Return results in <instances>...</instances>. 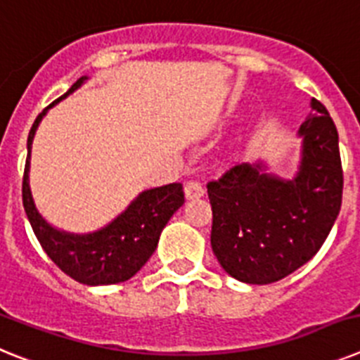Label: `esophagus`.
<instances>
[{"label":"esophagus","instance_id":"1","mask_svg":"<svg viewBox=\"0 0 360 360\" xmlns=\"http://www.w3.org/2000/svg\"><path fill=\"white\" fill-rule=\"evenodd\" d=\"M184 193H186L187 200H195L202 198V196L205 195V189H203L202 184L196 182V180H189V182L186 184V187H184Z\"/></svg>","mask_w":360,"mask_h":360}]
</instances>
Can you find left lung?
Wrapping results in <instances>:
<instances>
[{"label": "left lung", "instance_id": "obj_1", "mask_svg": "<svg viewBox=\"0 0 360 360\" xmlns=\"http://www.w3.org/2000/svg\"><path fill=\"white\" fill-rule=\"evenodd\" d=\"M310 108L297 131L301 160L292 180L257 162L207 184L212 252L238 281L269 285L295 272L323 247L341 211L339 135L319 101Z\"/></svg>", "mask_w": 360, "mask_h": 360}]
</instances>
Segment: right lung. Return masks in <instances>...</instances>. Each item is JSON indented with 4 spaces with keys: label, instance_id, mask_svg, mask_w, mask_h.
<instances>
[{
    "label": "right lung",
    "instance_id": "obj_1",
    "mask_svg": "<svg viewBox=\"0 0 360 360\" xmlns=\"http://www.w3.org/2000/svg\"><path fill=\"white\" fill-rule=\"evenodd\" d=\"M88 75L73 82L56 103L44 108L28 133L27 164L23 174V207L41 247L59 269L82 285H115L128 281L146 265L157 249L162 229L184 205L182 184L142 191L113 221L88 234H73L50 225L37 211L30 191V151L39 122L59 101L81 88Z\"/></svg>",
    "mask_w": 360,
    "mask_h": 360
}]
</instances>
